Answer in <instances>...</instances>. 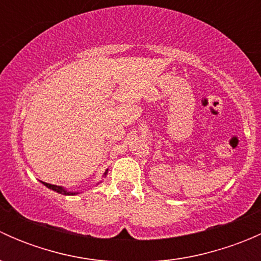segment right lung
<instances>
[{"mask_svg": "<svg viewBox=\"0 0 261 261\" xmlns=\"http://www.w3.org/2000/svg\"><path fill=\"white\" fill-rule=\"evenodd\" d=\"M105 174H106V173H105ZM43 183H44V186H46L48 188L53 189V191L58 192V193H60V194H65V196H73V194H75V193H73V192H67L65 189H63L62 187H59V186H54V184L45 183V181H43Z\"/></svg>", "mask_w": 261, "mask_h": 261, "instance_id": "1", "label": "right lung"}]
</instances>
